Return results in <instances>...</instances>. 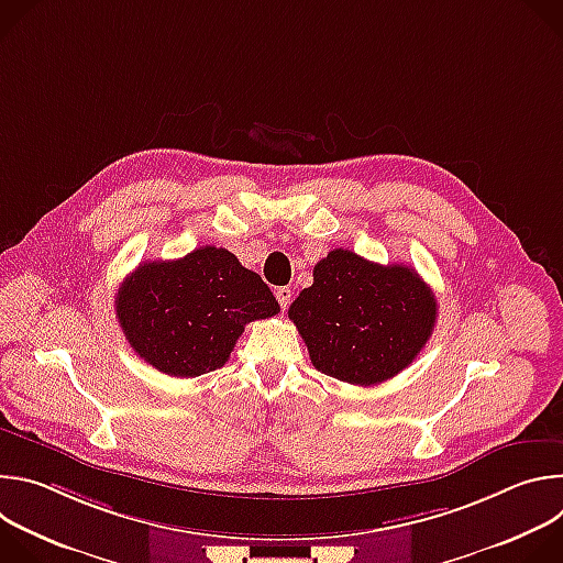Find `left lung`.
I'll list each match as a JSON object with an SVG mask.
<instances>
[{"instance_id":"1","label":"left lung","mask_w":563,"mask_h":563,"mask_svg":"<svg viewBox=\"0 0 563 563\" xmlns=\"http://www.w3.org/2000/svg\"><path fill=\"white\" fill-rule=\"evenodd\" d=\"M278 311L263 278L216 245L142 263L115 296L118 323L133 352L183 378L222 367L245 325Z\"/></svg>"}]
</instances>
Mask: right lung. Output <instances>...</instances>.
<instances>
[{"instance_id": "obj_1", "label": "right lung", "mask_w": 563, "mask_h": 563, "mask_svg": "<svg viewBox=\"0 0 563 563\" xmlns=\"http://www.w3.org/2000/svg\"><path fill=\"white\" fill-rule=\"evenodd\" d=\"M313 367L352 385L404 372L432 336L437 300L408 267L334 250L289 307Z\"/></svg>"}]
</instances>
